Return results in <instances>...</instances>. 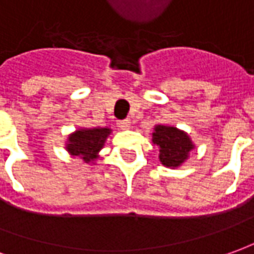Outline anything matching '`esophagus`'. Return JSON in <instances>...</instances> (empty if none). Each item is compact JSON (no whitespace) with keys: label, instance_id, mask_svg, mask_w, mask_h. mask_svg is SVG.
I'll return each instance as SVG.
<instances>
[{"label":"esophagus","instance_id":"esophagus-1","mask_svg":"<svg viewBox=\"0 0 254 254\" xmlns=\"http://www.w3.org/2000/svg\"><path fill=\"white\" fill-rule=\"evenodd\" d=\"M118 127H120L121 129H129V127H130V120L118 121Z\"/></svg>","mask_w":254,"mask_h":254}]
</instances>
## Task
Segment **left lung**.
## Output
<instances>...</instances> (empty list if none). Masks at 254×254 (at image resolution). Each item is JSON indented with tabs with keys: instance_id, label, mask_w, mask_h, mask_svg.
Masks as SVG:
<instances>
[{
	"instance_id": "obj_1",
	"label": "left lung",
	"mask_w": 254,
	"mask_h": 254,
	"mask_svg": "<svg viewBox=\"0 0 254 254\" xmlns=\"http://www.w3.org/2000/svg\"><path fill=\"white\" fill-rule=\"evenodd\" d=\"M153 143L160 147V161L165 167H178L188 158L193 144L189 136L177 127H156Z\"/></svg>"
}]
</instances>
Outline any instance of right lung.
Here are the masks:
<instances>
[{"instance_id":"obj_1","label":"right lung","mask_w":254,"mask_h":254,"mask_svg":"<svg viewBox=\"0 0 254 254\" xmlns=\"http://www.w3.org/2000/svg\"><path fill=\"white\" fill-rule=\"evenodd\" d=\"M110 129L107 127H94V129H80L69 136L66 146L72 156H79L86 163H90L97 158V153L103 147Z\"/></svg>"}]
</instances>
